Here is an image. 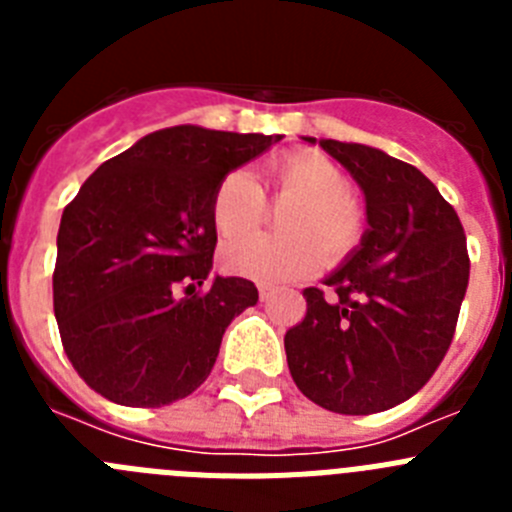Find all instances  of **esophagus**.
I'll return each mask as SVG.
<instances>
[{"label":"esophagus","instance_id":"obj_1","mask_svg":"<svg viewBox=\"0 0 512 512\" xmlns=\"http://www.w3.org/2000/svg\"><path fill=\"white\" fill-rule=\"evenodd\" d=\"M271 295H274V289L266 287V284H259V297H261V302L271 300Z\"/></svg>","mask_w":512,"mask_h":512}]
</instances>
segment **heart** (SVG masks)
<instances>
[{
  "label": "heart",
  "mask_w": 512,
  "mask_h": 512,
  "mask_svg": "<svg viewBox=\"0 0 512 512\" xmlns=\"http://www.w3.org/2000/svg\"><path fill=\"white\" fill-rule=\"evenodd\" d=\"M269 187L287 235H247L223 246V266L253 282L282 284L307 277L320 261L346 259L364 235V210L351 194L346 171L315 151L279 156L269 166ZM212 223L223 238L251 233L266 215L261 187L248 171L235 169L217 182L210 205Z\"/></svg>",
  "instance_id": "1"
}]
</instances>
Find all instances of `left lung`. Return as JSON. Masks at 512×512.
I'll return each instance as SVG.
<instances>
[{"label": "left lung", "mask_w": 512, "mask_h": 512, "mask_svg": "<svg viewBox=\"0 0 512 512\" xmlns=\"http://www.w3.org/2000/svg\"><path fill=\"white\" fill-rule=\"evenodd\" d=\"M320 148L359 184L369 228L323 279L333 297L302 292L305 320L284 336L289 374L320 408L382 413L413 397L449 351L469 284L467 238L415 166L361 143Z\"/></svg>", "instance_id": "1"}]
</instances>
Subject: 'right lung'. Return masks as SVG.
Instances as JSON below:
<instances>
[{
    "label": "right lung",
    "mask_w": 512,
    "mask_h": 512,
    "mask_svg": "<svg viewBox=\"0 0 512 512\" xmlns=\"http://www.w3.org/2000/svg\"><path fill=\"white\" fill-rule=\"evenodd\" d=\"M277 140L176 125L81 184L58 228L53 310L63 351L94 392L161 408L205 382L230 320L259 300L248 279L210 274L212 192ZM179 283L188 284L184 296Z\"/></svg>",
    "instance_id": "right-lung-1"
}]
</instances>
